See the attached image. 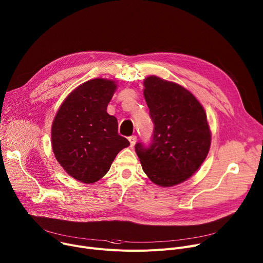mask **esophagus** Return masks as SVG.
I'll return each mask as SVG.
<instances>
[{
	"label": "esophagus",
	"mask_w": 263,
	"mask_h": 263,
	"mask_svg": "<svg viewBox=\"0 0 263 263\" xmlns=\"http://www.w3.org/2000/svg\"><path fill=\"white\" fill-rule=\"evenodd\" d=\"M128 141L130 142V146H134V145L137 142V137L136 136H130V137H128Z\"/></svg>",
	"instance_id": "34e87169"
}]
</instances>
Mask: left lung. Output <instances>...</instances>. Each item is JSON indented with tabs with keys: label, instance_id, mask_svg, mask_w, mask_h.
I'll return each instance as SVG.
<instances>
[{
	"label": "left lung",
	"instance_id": "left-lung-1",
	"mask_svg": "<svg viewBox=\"0 0 263 263\" xmlns=\"http://www.w3.org/2000/svg\"><path fill=\"white\" fill-rule=\"evenodd\" d=\"M144 98L155 124L148 148L136 144L143 171L161 187L191 178L211 145L207 115L196 97L181 84L152 75L144 79Z\"/></svg>",
	"mask_w": 263,
	"mask_h": 263
}]
</instances>
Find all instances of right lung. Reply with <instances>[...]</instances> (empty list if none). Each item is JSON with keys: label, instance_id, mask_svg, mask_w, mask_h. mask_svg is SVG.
Here are the masks:
<instances>
[{"label": "right lung", "instance_id": "1", "mask_svg": "<svg viewBox=\"0 0 263 263\" xmlns=\"http://www.w3.org/2000/svg\"><path fill=\"white\" fill-rule=\"evenodd\" d=\"M117 86L116 81L104 78L85 81L67 96L54 117V156L81 183L93 184L103 178L118 153L129 146L118 134L117 118L106 111Z\"/></svg>", "mask_w": 263, "mask_h": 263}]
</instances>
